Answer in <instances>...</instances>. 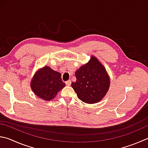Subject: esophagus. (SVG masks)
Here are the masks:
<instances>
[{
	"label": "esophagus",
	"instance_id": "34e87169",
	"mask_svg": "<svg viewBox=\"0 0 148 148\" xmlns=\"http://www.w3.org/2000/svg\"><path fill=\"white\" fill-rule=\"evenodd\" d=\"M65 83H66V85L67 86H70L71 85V80H68V81L65 82Z\"/></svg>",
	"mask_w": 148,
	"mask_h": 148
}]
</instances>
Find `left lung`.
Wrapping results in <instances>:
<instances>
[{
  "mask_svg": "<svg viewBox=\"0 0 148 148\" xmlns=\"http://www.w3.org/2000/svg\"><path fill=\"white\" fill-rule=\"evenodd\" d=\"M76 81L71 85L80 100L93 104L100 101L110 87V77L104 66L95 56L75 72Z\"/></svg>",
  "mask_w": 148,
  "mask_h": 148,
  "instance_id": "8db88e82",
  "label": "left lung"
}]
</instances>
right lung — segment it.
<instances>
[{"label":"right lung","mask_w":148,"mask_h":148,"mask_svg":"<svg viewBox=\"0 0 148 148\" xmlns=\"http://www.w3.org/2000/svg\"><path fill=\"white\" fill-rule=\"evenodd\" d=\"M65 87L61 74L48 66L39 69L30 82V87L34 93L45 101L52 100Z\"/></svg>","instance_id":"right-lung-1"}]
</instances>
